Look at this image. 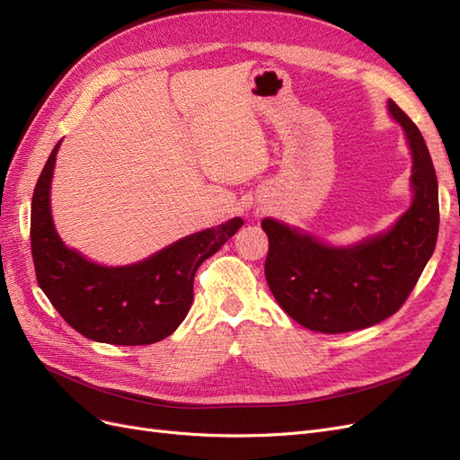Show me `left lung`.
I'll list each match as a JSON object with an SVG mask.
<instances>
[{"label":"left lung","instance_id":"8db88e82","mask_svg":"<svg viewBox=\"0 0 460 460\" xmlns=\"http://www.w3.org/2000/svg\"><path fill=\"white\" fill-rule=\"evenodd\" d=\"M389 113L412 151L414 201L395 226L355 247H330L264 218L269 255L264 276L278 305L301 326L341 333L363 330L395 314L431 257L439 230L438 176L424 137L407 113L389 102Z\"/></svg>","mask_w":460,"mask_h":460}]
</instances>
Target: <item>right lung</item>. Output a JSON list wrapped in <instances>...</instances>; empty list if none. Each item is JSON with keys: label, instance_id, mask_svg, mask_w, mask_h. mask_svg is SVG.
Here are the masks:
<instances>
[{"label": "right lung", "instance_id": "1", "mask_svg": "<svg viewBox=\"0 0 460 460\" xmlns=\"http://www.w3.org/2000/svg\"><path fill=\"white\" fill-rule=\"evenodd\" d=\"M61 144V142H59ZM59 144L41 171L31 211L36 280L58 313L88 340L149 345L164 340L186 318L193 276L243 225L232 218L180 240L130 267H100L63 245L49 213V186Z\"/></svg>", "mask_w": 460, "mask_h": 460}]
</instances>
